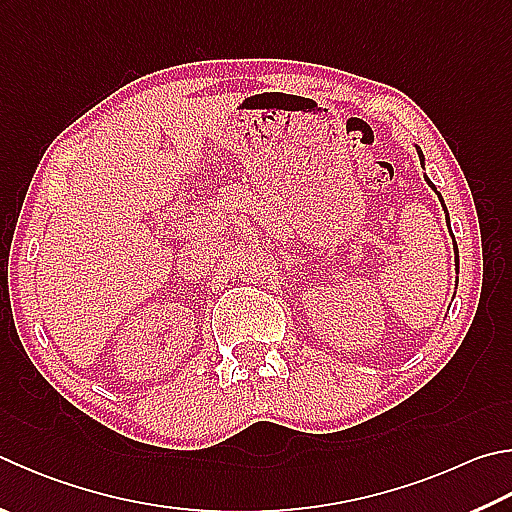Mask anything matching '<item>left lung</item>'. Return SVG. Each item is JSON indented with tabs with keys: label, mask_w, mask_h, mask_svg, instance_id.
<instances>
[{
	"label": "left lung",
	"mask_w": 512,
	"mask_h": 512,
	"mask_svg": "<svg viewBox=\"0 0 512 512\" xmlns=\"http://www.w3.org/2000/svg\"><path fill=\"white\" fill-rule=\"evenodd\" d=\"M416 152H418V159H421V165L425 167V156H423V152H421V147H416ZM425 181L430 183V188L436 192V188H434V183L427 179V174H425ZM439 194V192H436ZM439 199H441V206H443V210H445V203H443V197L439 194ZM445 219H448V226H450V217H448V210H445ZM450 237H452V246H454V262H457V266H459V248H457V241H454V235H452V228H450Z\"/></svg>",
	"instance_id": "left-lung-1"
}]
</instances>
